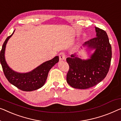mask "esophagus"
Masks as SVG:
<instances>
[{
  "label": "esophagus",
  "instance_id": "34e87169",
  "mask_svg": "<svg viewBox=\"0 0 121 121\" xmlns=\"http://www.w3.org/2000/svg\"><path fill=\"white\" fill-rule=\"evenodd\" d=\"M59 60H65L66 59V55L64 52H61L59 55Z\"/></svg>",
  "mask_w": 121,
  "mask_h": 121
}]
</instances>
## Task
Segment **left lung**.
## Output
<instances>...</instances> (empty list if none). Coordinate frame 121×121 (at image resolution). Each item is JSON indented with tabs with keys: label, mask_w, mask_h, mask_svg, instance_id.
<instances>
[{
	"label": "left lung",
	"mask_w": 121,
	"mask_h": 121,
	"mask_svg": "<svg viewBox=\"0 0 121 121\" xmlns=\"http://www.w3.org/2000/svg\"><path fill=\"white\" fill-rule=\"evenodd\" d=\"M96 36L84 44L95 49L91 59L82 60L75 55L66 59L69 65L67 82L75 89H87L100 82L107 76L110 66L112 50L108 35L104 30L95 27Z\"/></svg>",
	"instance_id": "obj_1"
}]
</instances>
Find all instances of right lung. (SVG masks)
I'll return each mask as SVG.
<instances>
[{
    "mask_svg": "<svg viewBox=\"0 0 121 121\" xmlns=\"http://www.w3.org/2000/svg\"><path fill=\"white\" fill-rule=\"evenodd\" d=\"M14 31L5 39L0 53V61L5 76L11 84L22 91H32L39 89L44 85L48 72L52 67L58 62L59 57L56 56L52 60L43 63L29 73H19L12 71L5 61L4 53L7 42L13 35Z\"/></svg>",
    "mask_w": 121,
    "mask_h": 121,
    "instance_id": "obj_1",
    "label": "right lung"
}]
</instances>
